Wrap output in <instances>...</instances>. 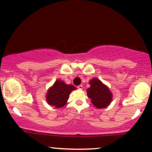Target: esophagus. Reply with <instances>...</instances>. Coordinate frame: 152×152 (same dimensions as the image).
Here are the masks:
<instances>
[{
    "label": "esophagus",
    "instance_id": "esophagus-1",
    "mask_svg": "<svg viewBox=\"0 0 152 152\" xmlns=\"http://www.w3.org/2000/svg\"><path fill=\"white\" fill-rule=\"evenodd\" d=\"M83 88V85H80V86H78V89H79V90H82Z\"/></svg>",
    "mask_w": 152,
    "mask_h": 152
}]
</instances>
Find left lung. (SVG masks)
<instances>
[{
    "label": "left lung",
    "instance_id": "8db88e82",
    "mask_svg": "<svg viewBox=\"0 0 152 152\" xmlns=\"http://www.w3.org/2000/svg\"><path fill=\"white\" fill-rule=\"evenodd\" d=\"M90 87L87 90V95L92 103L98 109L107 107L112 99V94L109 88L97 78L90 81Z\"/></svg>",
    "mask_w": 152,
    "mask_h": 152
}]
</instances>
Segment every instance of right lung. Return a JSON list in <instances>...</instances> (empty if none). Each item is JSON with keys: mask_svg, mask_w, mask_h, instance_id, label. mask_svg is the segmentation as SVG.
Returning a JSON list of instances; mask_svg holds the SVG:
<instances>
[{"mask_svg": "<svg viewBox=\"0 0 152 152\" xmlns=\"http://www.w3.org/2000/svg\"><path fill=\"white\" fill-rule=\"evenodd\" d=\"M76 88L72 85H66L62 80H57L48 91L46 99L48 103L56 108H60L66 104L69 95Z\"/></svg>", "mask_w": 152, "mask_h": 152, "instance_id": "obj_1", "label": "right lung"}]
</instances>
